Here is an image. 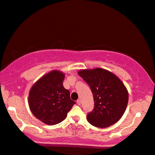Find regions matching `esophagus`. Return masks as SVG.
<instances>
[{"instance_id": "34e87169", "label": "esophagus", "mask_w": 155, "mask_h": 155, "mask_svg": "<svg viewBox=\"0 0 155 155\" xmlns=\"http://www.w3.org/2000/svg\"><path fill=\"white\" fill-rule=\"evenodd\" d=\"M77 104L78 105H80V104H81V100H80V99H78V101H77Z\"/></svg>"}]
</instances>
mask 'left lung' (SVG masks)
I'll return each mask as SVG.
<instances>
[{
    "instance_id": "8db88e82",
    "label": "left lung",
    "mask_w": 155,
    "mask_h": 155,
    "mask_svg": "<svg viewBox=\"0 0 155 155\" xmlns=\"http://www.w3.org/2000/svg\"><path fill=\"white\" fill-rule=\"evenodd\" d=\"M93 94L94 107L87 116L91 125L108 127L118 122L127 108L129 94L122 82L113 73L96 68L78 71Z\"/></svg>"
}]
</instances>
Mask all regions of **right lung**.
<instances>
[{
    "label": "right lung",
    "instance_id": "obj_1",
    "mask_svg": "<svg viewBox=\"0 0 155 155\" xmlns=\"http://www.w3.org/2000/svg\"><path fill=\"white\" fill-rule=\"evenodd\" d=\"M65 74L52 71L33 85L29 91L28 105L33 115L45 124L54 125L66 119L75 102L70 91L63 86Z\"/></svg>",
    "mask_w": 155,
    "mask_h": 155
}]
</instances>
